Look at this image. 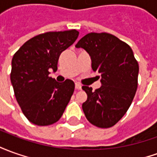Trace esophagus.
<instances>
[{
	"label": "esophagus",
	"mask_w": 157,
	"mask_h": 157,
	"mask_svg": "<svg viewBox=\"0 0 157 157\" xmlns=\"http://www.w3.org/2000/svg\"><path fill=\"white\" fill-rule=\"evenodd\" d=\"M75 88H76L77 90H81L82 89V85H81L80 84H78V83H76V84H75Z\"/></svg>",
	"instance_id": "1"
}]
</instances>
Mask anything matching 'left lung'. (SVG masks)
Masks as SVG:
<instances>
[{"label": "left lung", "mask_w": 157, "mask_h": 157, "mask_svg": "<svg viewBox=\"0 0 157 157\" xmlns=\"http://www.w3.org/2000/svg\"><path fill=\"white\" fill-rule=\"evenodd\" d=\"M75 47L86 50L93 71L101 78L99 89L82 87L87 94L82 105L85 117L97 127L114 126L128 110L138 88L139 67L133 52L125 42L106 32H90Z\"/></svg>", "instance_id": "1"}]
</instances>
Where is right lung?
Listing matches in <instances>:
<instances>
[{
    "label": "right lung",
    "mask_w": 157,
    "mask_h": 157,
    "mask_svg": "<svg viewBox=\"0 0 157 157\" xmlns=\"http://www.w3.org/2000/svg\"><path fill=\"white\" fill-rule=\"evenodd\" d=\"M78 31H49L28 40L14 54L10 78L16 100L29 121L37 126L57 122L74 91L71 79L59 83L49 77L57 71L60 55L72 45Z\"/></svg>",
    "instance_id": "1"
}]
</instances>
